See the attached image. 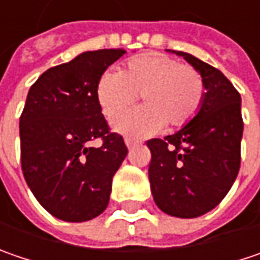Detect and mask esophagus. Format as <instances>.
Instances as JSON below:
<instances>
[{
    "mask_svg": "<svg viewBox=\"0 0 260 260\" xmlns=\"http://www.w3.org/2000/svg\"><path fill=\"white\" fill-rule=\"evenodd\" d=\"M125 144H126L128 148H132V147L137 144V143H135L134 140H131V138H125Z\"/></svg>",
    "mask_w": 260,
    "mask_h": 260,
    "instance_id": "esophagus-1",
    "label": "esophagus"
}]
</instances>
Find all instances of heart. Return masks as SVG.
Masks as SVG:
<instances>
[{
  "label": "heart",
  "instance_id": "1",
  "mask_svg": "<svg viewBox=\"0 0 260 260\" xmlns=\"http://www.w3.org/2000/svg\"><path fill=\"white\" fill-rule=\"evenodd\" d=\"M143 107L113 119V129L137 138L160 132L166 123L178 128L197 115L205 94L202 76L165 54L132 57L120 72H104L97 82V100L106 116H113L137 100Z\"/></svg>",
  "mask_w": 260,
  "mask_h": 260
}]
</instances>
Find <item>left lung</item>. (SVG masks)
Instances as JSON below:
<instances>
[{
	"mask_svg": "<svg viewBox=\"0 0 260 260\" xmlns=\"http://www.w3.org/2000/svg\"><path fill=\"white\" fill-rule=\"evenodd\" d=\"M202 76L205 94L197 115L165 140H150L148 179L161 212L197 218L216 207L233 187L240 169L243 137L241 97L221 70L184 51Z\"/></svg>",
	"mask_w": 260,
	"mask_h": 260,
	"instance_id": "left-lung-1",
	"label": "left lung"
}]
</instances>
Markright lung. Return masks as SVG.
<instances>
[{
  "instance_id": "1",
  "label": "right lung",
  "mask_w": 260,
  "mask_h": 260,
  "mask_svg": "<svg viewBox=\"0 0 260 260\" xmlns=\"http://www.w3.org/2000/svg\"><path fill=\"white\" fill-rule=\"evenodd\" d=\"M125 53L85 51L44 72L27 92L19 123L22 169L41 206L57 219L89 221L109 205L112 179L128 148L109 131L97 82ZM95 138L102 147H89Z\"/></svg>"
}]
</instances>
